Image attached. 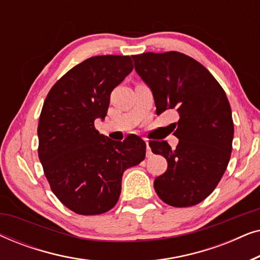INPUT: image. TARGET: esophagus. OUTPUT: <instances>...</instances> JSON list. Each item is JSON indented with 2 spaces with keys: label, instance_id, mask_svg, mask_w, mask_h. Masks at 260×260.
Listing matches in <instances>:
<instances>
[{
  "label": "esophagus",
  "instance_id": "esophagus-1",
  "mask_svg": "<svg viewBox=\"0 0 260 260\" xmlns=\"http://www.w3.org/2000/svg\"><path fill=\"white\" fill-rule=\"evenodd\" d=\"M145 144H147V157H150L151 156V149L149 147V141L145 140Z\"/></svg>",
  "mask_w": 260,
  "mask_h": 260
}]
</instances>
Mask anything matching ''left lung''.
<instances>
[{
	"instance_id": "left-lung-1",
	"label": "left lung",
	"mask_w": 260,
	"mask_h": 260,
	"mask_svg": "<svg viewBox=\"0 0 260 260\" xmlns=\"http://www.w3.org/2000/svg\"><path fill=\"white\" fill-rule=\"evenodd\" d=\"M135 70L151 88L156 113L175 110L176 148L150 141L154 154L168 168L154 181L158 198L174 207L204 201L225 173L234 134L232 111L225 91L209 71L183 53L147 52L131 55Z\"/></svg>"
}]
</instances>
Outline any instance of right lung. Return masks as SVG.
<instances>
[{
    "mask_svg": "<svg viewBox=\"0 0 260 260\" xmlns=\"http://www.w3.org/2000/svg\"><path fill=\"white\" fill-rule=\"evenodd\" d=\"M134 69L129 55H98L78 63L49 90L38 125L39 158L46 179L63 206L97 215L118 201L122 176L145 157L136 135L115 142L99 134L110 94Z\"/></svg>",
    "mask_w": 260,
    "mask_h": 260,
    "instance_id": "right-lung-1",
    "label": "right lung"
}]
</instances>
